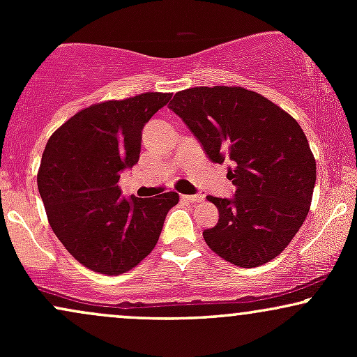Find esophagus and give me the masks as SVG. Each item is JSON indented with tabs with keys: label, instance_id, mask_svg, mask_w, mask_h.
Instances as JSON below:
<instances>
[{
	"label": "esophagus",
	"instance_id": "34e87169",
	"mask_svg": "<svg viewBox=\"0 0 357 357\" xmlns=\"http://www.w3.org/2000/svg\"><path fill=\"white\" fill-rule=\"evenodd\" d=\"M181 198L186 199V202H191V203H202L203 202L202 195H183Z\"/></svg>",
	"mask_w": 357,
	"mask_h": 357
}]
</instances>
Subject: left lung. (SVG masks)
<instances>
[{
    "instance_id": "1",
    "label": "left lung",
    "mask_w": 357,
    "mask_h": 357,
    "mask_svg": "<svg viewBox=\"0 0 357 357\" xmlns=\"http://www.w3.org/2000/svg\"><path fill=\"white\" fill-rule=\"evenodd\" d=\"M169 109L198 139L211 162L231 161V198L208 199L220 220L203 231L221 258L243 268L273 260L309 213L315 159L304 130L285 110L241 87H195L178 92Z\"/></svg>"
}]
</instances>
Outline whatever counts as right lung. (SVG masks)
Returning <instances> with one entry per match:
<instances>
[{
    "label": "right lung",
    "mask_w": 357,
    "mask_h": 357,
    "mask_svg": "<svg viewBox=\"0 0 357 357\" xmlns=\"http://www.w3.org/2000/svg\"><path fill=\"white\" fill-rule=\"evenodd\" d=\"M171 100L147 92L80 110L48 139L38 191L52 230L93 272L119 275L153 252L178 192L122 198L121 173L137 165L142 129Z\"/></svg>",
    "instance_id": "add662e5"
}]
</instances>
